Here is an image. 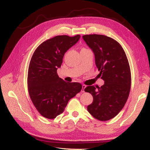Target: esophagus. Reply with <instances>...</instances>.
I'll return each mask as SVG.
<instances>
[{"label": "esophagus", "mask_w": 150, "mask_h": 150, "mask_svg": "<svg viewBox=\"0 0 150 150\" xmlns=\"http://www.w3.org/2000/svg\"><path fill=\"white\" fill-rule=\"evenodd\" d=\"M86 87H87V86H86L85 85H82V90H81V92L85 93V88H86Z\"/></svg>", "instance_id": "34e87169"}]
</instances>
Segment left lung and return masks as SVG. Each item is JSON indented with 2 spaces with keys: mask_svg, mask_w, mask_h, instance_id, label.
Here are the masks:
<instances>
[{
  "mask_svg": "<svg viewBox=\"0 0 150 150\" xmlns=\"http://www.w3.org/2000/svg\"><path fill=\"white\" fill-rule=\"evenodd\" d=\"M95 54L98 75L105 81L100 87L88 86L85 92L93 96L87 110L100 121L110 120L118 115L128 100L131 87L130 65L122 45L105 35H83Z\"/></svg>",
  "mask_w": 150,
  "mask_h": 150,
  "instance_id": "left-lung-1",
  "label": "left lung"
}]
</instances>
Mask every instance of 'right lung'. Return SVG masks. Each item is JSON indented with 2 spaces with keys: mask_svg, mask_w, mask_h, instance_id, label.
<instances>
[{
  "mask_svg": "<svg viewBox=\"0 0 150 150\" xmlns=\"http://www.w3.org/2000/svg\"><path fill=\"white\" fill-rule=\"evenodd\" d=\"M80 37L57 35L42 42L32 55L28 72V90L35 108L47 119L61 115L68 101L82 89L81 83L65 82L57 73L65 53Z\"/></svg>",
  "mask_w": 150,
  "mask_h": 150,
  "instance_id": "1",
  "label": "right lung"
}]
</instances>
